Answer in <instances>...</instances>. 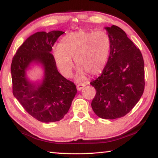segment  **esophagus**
<instances>
[{
    "label": "esophagus",
    "instance_id": "1",
    "mask_svg": "<svg viewBox=\"0 0 158 158\" xmlns=\"http://www.w3.org/2000/svg\"><path fill=\"white\" fill-rule=\"evenodd\" d=\"M85 84H78L77 85V90H81L83 89H84V88L85 87Z\"/></svg>",
    "mask_w": 158,
    "mask_h": 158
}]
</instances>
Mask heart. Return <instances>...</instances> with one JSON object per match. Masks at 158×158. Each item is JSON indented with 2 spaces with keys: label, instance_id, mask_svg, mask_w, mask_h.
Here are the masks:
<instances>
[{
  "label": "heart",
  "instance_id": "1",
  "mask_svg": "<svg viewBox=\"0 0 158 158\" xmlns=\"http://www.w3.org/2000/svg\"><path fill=\"white\" fill-rule=\"evenodd\" d=\"M111 50V40L104 31L81 30L64 36L53 48V56L60 73L66 77L73 73L74 59L78 66L76 79L81 81L89 73L95 76L105 68Z\"/></svg>",
  "mask_w": 158,
  "mask_h": 158
}]
</instances>
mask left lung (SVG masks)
<instances>
[{"label":"left lung","mask_w":158,"mask_h":158,"mask_svg":"<svg viewBox=\"0 0 158 158\" xmlns=\"http://www.w3.org/2000/svg\"><path fill=\"white\" fill-rule=\"evenodd\" d=\"M111 50L101 75L90 82L96 90L93 111L104 119L123 117L132 110L144 90V62L140 50L117 26L105 27Z\"/></svg>","instance_id":"obj_1"}]
</instances>
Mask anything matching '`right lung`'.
<instances>
[{"instance_id":"obj_1","label":"right lung","mask_w":158,"mask_h":158,"mask_svg":"<svg viewBox=\"0 0 158 158\" xmlns=\"http://www.w3.org/2000/svg\"><path fill=\"white\" fill-rule=\"evenodd\" d=\"M64 32H37L19 48L11 64L12 92L28 113L39 121H60L68 113L77 94L76 85L58 73L52 47ZM32 64L42 65L41 82L30 81L26 71Z\"/></svg>"}]
</instances>
